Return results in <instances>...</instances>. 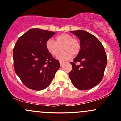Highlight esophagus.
<instances>
[{
	"label": "esophagus",
	"instance_id": "34e87169",
	"mask_svg": "<svg viewBox=\"0 0 121 121\" xmlns=\"http://www.w3.org/2000/svg\"><path fill=\"white\" fill-rule=\"evenodd\" d=\"M64 61H60V65L61 66V65H63V64H64Z\"/></svg>",
	"mask_w": 121,
	"mask_h": 121
}]
</instances>
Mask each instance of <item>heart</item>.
<instances>
[{
  "label": "heart",
  "instance_id": "1",
  "mask_svg": "<svg viewBox=\"0 0 121 121\" xmlns=\"http://www.w3.org/2000/svg\"><path fill=\"white\" fill-rule=\"evenodd\" d=\"M46 48L53 56L59 53L61 47L62 52L57 58L60 60H67L73 56H77L80 52L81 44L77 39L71 35L63 33L55 38V41L49 39L46 44Z\"/></svg>",
  "mask_w": 121,
  "mask_h": 121
}]
</instances>
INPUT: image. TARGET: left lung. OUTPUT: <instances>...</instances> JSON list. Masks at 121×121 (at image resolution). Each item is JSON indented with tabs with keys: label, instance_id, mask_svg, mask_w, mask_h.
I'll return each instance as SVG.
<instances>
[{
	"label": "left lung",
	"instance_id": "8db88e82",
	"mask_svg": "<svg viewBox=\"0 0 121 121\" xmlns=\"http://www.w3.org/2000/svg\"><path fill=\"white\" fill-rule=\"evenodd\" d=\"M80 40L81 50L73 62L69 77L75 88L80 90L92 88L102 80L107 63L104 47L101 43L87 31H71ZM77 62H80L77 65Z\"/></svg>",
	"mask_w": 121,
	"mask_h": 121
}]
</instances>
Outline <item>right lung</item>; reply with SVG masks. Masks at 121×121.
Here are the masks:
<instances>
[{"instance_id": "obj_1", "label": "right lung", "mask_w": 121, "mask_h": 121, "mask_svg": "<svg viewBox=\"0 0 121 121\" xmlns=\"http://www.w3.org/2000/svg\"><path fill=\"white\" fill-rule=\"evenodd\" d=\"M54 32L31 29L19 38L13 48L14 69L29 88L40 91L52 82L59 61L47 51L46 44Z\"/></svg>"}]
</instances>
